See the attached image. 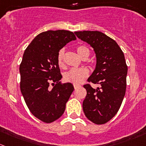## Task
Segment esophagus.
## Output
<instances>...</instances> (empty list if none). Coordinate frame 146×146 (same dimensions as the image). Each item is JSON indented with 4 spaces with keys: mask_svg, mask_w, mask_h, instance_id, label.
Instances as JSON below:
<instances>
[{
    "mask_svg": "<svg viewBox=\"0 0 146 146\" xmlns=\"http://www.w3.org/2000/svg\"><path fill=\"white\" fill-rule=\"evenodd\" d=\"M80 85H78V84H74V89H77L78 87H80Z\"/></svg>",
    "mask_w": 146,
    "mask_h": 146,
    "instance_id": "1",
    "label": "esophagus"
}]
</instances>
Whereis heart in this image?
<instances>
[{
    "mask_svg": "<svg viewBox=\"0 0 146 146\" xmlns=\"http://www.w3.org/2000/svg\"><path fill=\"white\" fill-rule=\"evenodd\" d=\"M77 53L82 59L87 58L90 55V50L85 46H80L77 48ZM64 49L62 48L59 51L57 54V63L60 67L64 66ZM89 75V70L85 67L72 68L66 72L64 75V80L67 82L78 84L82 82Z\"/></svg>",
    "mask_w": 146,
    "mask_h": 146,
    "instance_id": "heart-1",
    "label": "heart"
}]
</instances>
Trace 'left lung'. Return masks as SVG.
<instances>
[{
	"label": "left lung",
	"mask_w": 146,
	"mask_h": 146,
	"mask_svg": "<svg viewBox=\"0 0 146 146\" xmlns=\"http://www.w3.org/2000/svg\"><path fill=\"white\" fill-rule=\"evenodd\" d=\"M74 34L95 50L96 68L87 82L100 85L94 89L90 84H84L87 95L83 111L92 123L105 124L118 112L125 95L127 66L124 54L116 41L103 33L83 31Z\"/></svg>",
	"instance_id": "obj_1"
}]
</instances>
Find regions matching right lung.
<instances>
[{"mask_svg":"<svg viewBox=\"0 0 146 146\" xmlns=\"http://www.w3.org/2000/svg\"><path fill=\"white\" fill-rule=\"evenodd\" d=\"M76 39L69 31H47L37 35L24 51L19 67L21 92L30 112L44 123H52L63 115L74 91L72 84L59 82L62 76L57 54ZM50 84L54 86L51 90Z\"/></svg>","mask_w":146,"mask_h":146,"instance_id":"1","label":"right lung"}]
</instances>
